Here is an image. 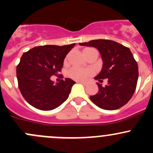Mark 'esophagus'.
Returning <instances> with one entry per match:
<instances>
[{
  "label": "esophagus",
  "mask_w": 153,
  "mask_h": 153,
  "mask_svg": "<svg viewBox=\"0 0 153 153\" xmlns=\"http://www.w3.org/2000/svg\"><path fill=\"white\" fill-rule=\"evenodd\" d=\"M78 83H80V84H82L83 85H86L87 84V83L86 82H84V81H78Z\"/></svg>",
  "instance_id": "esophagus-1"
}]
</instances>
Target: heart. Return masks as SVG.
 I'll return each mask as SVG.
<instances>
[{
    "label": "heart",
    "mask_w": 153,
    "mask_h": 153,
    "mask_svg": "<svg viewBox=\"0 0 153 153\" xmlns=\"http://www.w3.org/2000/svg\"><path fill=\"white\" fill-rule=\"evenodd\" d=\"M92 74V71L88 69L72 68L69 70V75L72 79L76 81H84Z\"/></svg>",
    "instance_id": "b5f03b06"
}]
</instances>
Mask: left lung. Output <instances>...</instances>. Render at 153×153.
Listing matches in <instances>:
<instances>
[{"mask_svg":"<svg viewBox=\"0 0 153 153\" xmlns=\"http://www.w3.org/2000/svg\"><path fill=\"white\" fill-rule=\"evenodd\" d=\"M80 46L95 47L99 51L103 61L102 69L95 77L108 84L102 86L99 83L98 92L91 95V101L106 110H115L123 106L133 95L138 78V64L129 48L110 40H92L80 43Z\"/></svg>","mask_w":153,"mask_h":153,"instance_id":"8db88e82","label":"left lung"}]
</instances>
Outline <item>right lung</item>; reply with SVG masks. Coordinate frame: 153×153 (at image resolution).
<instances>
[{
    "label": "right lung",
    "instance_id": "right-lung-1",
    "mask_svg": "<svg viewBox=\"0 0 153 153\" xmlns=\"http://www.w3.org/2000/svg\"><path fill=\"white\" fill-rule=\"evenodd\" d=\"M75 44L40 46L23 54L17 66V78L20 91L30 105L52 110L67 99L75 81L65 78L55 84L50 78L61 72L66 55Z\"/></svg>",
    "mask_w": 153,
    "mask_h": 153
}]
</instances>
